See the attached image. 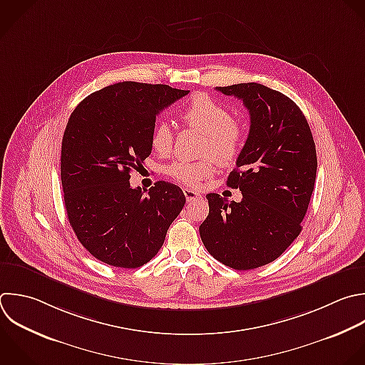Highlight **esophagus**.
I'll use <instances>...</instances> for the list:
<instances>
[{"label":"esophagus","instance_id":"34e87169","mask_svg":"<svg viewBox=\"0 0 365 365\" xmlns=\"http://www.w3.org/2000/svg\"><path fill=\"white\" fill-rule=\"evenodd\" d=\"M184 195H185V198H187V201H188V202H191V201H195V200L201 198V195H200L197 191L191 190V188H184Z\"/></svg>","mask_w":365,"mask_h":365}]
</instances>
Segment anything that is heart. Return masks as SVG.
<instances>
[{
    "label": "heart",
    "instance_id": "obj_1",
    "mask_svg": "<svg viewBox=\"0 0 365 365\" xmlns=\"http://www.w3.org/2000/svg\"><path fill=\"white\" fill-rule=\"evenodd\" d=\"M180 118L191 128L205 134L202 143V155H211L220 164H230L240 153L244 130L241 124L232 120L231 111L217 100L198 94L181 110ZM151 148L167 157L173 150V133L167 123H157L150 134ZM212 158L197 163L175 161L165 167V174L173 180L187 185L197 187L202 180L214 174Z\"/></svg>",
    "mask_w": 365,
    "mask_h": 365
}]
</instances>
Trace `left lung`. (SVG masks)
<instances>
[{
	"instance_id": "8db88e82",
	"label": "left lung",
	"mask_w": 365,
	"mask_h": 365,
	"mask_svg": "<svg viewBox=\"0 0 365 365\" xmlns=\"http://www.w3.org/2000/svg\"><path fill=\"white\" fill-rule=\"evenodd\" d=\"M217 91L242 100L250 113L248 138L227 180L242 200L207 194L210 212L200 235L215 259L245 271L277 259L299 235L317 153L305 115L287 96L257 83Z\"/></svg>"
}]
</instances>
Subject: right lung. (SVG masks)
Masks as SVG:
<instances>
[{
  "mask_svg": "<svg viewBox=\"0 0 365 365\" xmlns=\"http://www.w3.org/2000/svg\"><path fill=\"white\" fill-rule=\"evenodd\" d=\"M188 93L124 81L93 93L70 115L61 147L64 205L78 241L97 259L137 268L163 247L185 195L165 181L144 195L130 185V173L151 154L155 117Z\"/></svg>",
  "mask_w": 365,
  "mask_h": 365,
  "instance_id": "1",
  "label": "right lung"
}]
</instances>
